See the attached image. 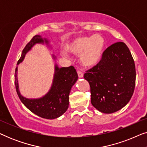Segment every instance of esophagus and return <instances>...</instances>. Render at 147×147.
I'll use <instances>...</instances> for the list:
<instances>
[{
	"instance_id": "1",
	"label": "esophagus",
	"mask_w": 147,
	"mask_h": 147,
	"mask_svg": "<svg viewBox=\"0 0 147 147\" xmlns=\"http://www.w3.org/2000/svg\"><path fill=\"white\" fill-rule=\"evenodd\" d=\"M77 73H78V77H79V78H83V76H84L83 72L81 71H80V70H78Z\"/></svg>"
}]
</instances>
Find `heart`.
<instances>
[{"instance_id": "obj_1", "label": "heart", "mask_w": 147, "mask_h": 147, "mask_svg": "<svg viewBox=\"0 0 147 147\" xmlns=\"http://www.w3.org/2000/svg\"><path fill=\"white\" fill-rule=\"evenodd\" d=\"M106 42L100 35L78 37L67 45L68 51L80 55L82 63L86 66H93L100 61Z\"/></svg>"}]
</instances>
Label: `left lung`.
Wrapping results in <instances>:
<instances>
[{
  "instance_id": "1",
  "label": "left lung",
  "mask_w": 147,
  "mask_h": 147,
  "mask_svg": "<svg viewBox=\"0 0 147 147\" xmlns=\"http://www.w3.org/2000/svg\"><path fill=\"white\" fill-rule=\"evenodd\" d=\"M84 78L90 84L91 103L99 111L110 114L125 106L136 82L135 64L127 45L117 42L109 46Z\"/></svg>"
}]
</instances>
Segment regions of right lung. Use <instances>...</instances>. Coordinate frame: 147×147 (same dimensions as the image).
Masks as SVG:
<instances>
[{
    "label": "right lung",
    "mask_w": 147,
    "mask_h": 147,
    "mask_svg": "<svg viewBox=\"0 0 147 147\" xmlns=\"http://www.w3.org/2000/svg\"><path fill=\"white\" fill-rule=\"evenodd\" d=\"M40 35L32 38L23 50L17 65L23 61L25 54L35 43H43ZM45 41H47L45 39ZM17 67L15 73V85L17 94L23 104L36 115L47 119H54L65 113L69 106V95L74 84L77 81L78 76L73 65L59 68L55 65V71L51 89L43 98L39 99H27L21 95L19 91L17 80Z\"/></svg>",
    "instance_id": "1"
}]
</instances>
